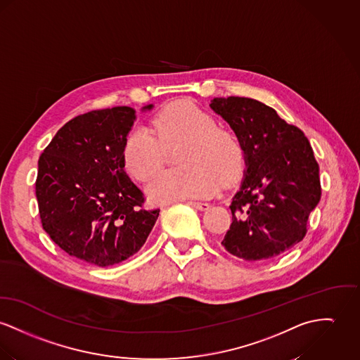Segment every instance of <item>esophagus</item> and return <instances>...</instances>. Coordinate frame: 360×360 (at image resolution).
Masks as SVG:
<instances>
[{"label": "esophagus", "mask_w": 360, "mask_h": 360, "mask_svg": "<svg viewBox=\"0 0 360 360\" xmlns=\"http://www.w3.org/2000/svg\"><path fill=\"white\" fill-rule=\"evenodd\" d=\"M191 207H193L198 211H207L210 208V204L208 202H201V201H189L188 202Z\"/></svg>", "instance_id": "1"}]
</instances>
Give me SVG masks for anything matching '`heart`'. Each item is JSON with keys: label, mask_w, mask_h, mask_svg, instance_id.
I'll list each match as a JSON object with an SVG mask.
<instances>
[{"label": "heart", "mask_w": 360, "mask_h": 360, "mask_svg": "<svg viewBox=\"0 0 360 360\" xmlns=\"http://www.w3.org/2000/svg\"><path fill=\"white\" fill-rule=\"evenodd\" d=\"M185 141L176 162L181 168L158 174L146 193L153 204L198 198L214 194L224 182L236 179L244 165L240 139L218 127L217 119L192 101L181 100L167 105L152 119V130L134 127L123 143L127 172L145 182L163 165L165 146Z\"/></svg>", "instance_id": "1"}]
</instances>
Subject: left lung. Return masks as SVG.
<instances>
[{
  "mask_svg": "<svg viewBox=\"0 0 360 360\" xmlns=\"http://www.w3.org/2000/svg\"><path fill=\"white\" fill-rule=\"evenodd\" d=\"M210 107L240 139L247 167L221 245L248 262L276 257L304 238L308 217L321 200L309 141L257 100L217 97Z\"/></svg>",
  "mask_w": 360,
  "mask_h": 360,
  "instance_id": "1",
  "label": "left lung"
}]
</instances>
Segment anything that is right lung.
Wrapping results in <instances>:
<instances>
[{"mask_svg": "<svg viewBox=\"0 0 360 360\" xmlns=\"http://www.w3.org/2000/svg\"><path fill=\"white\" fill-rule=\"evenodd\" d=\"M134 122L130 107L79 115L38 160L35 194L44 230L70 256L97 267L137 253L160 212L142 207L143 193L124 171L123 143Z\"/></svg>", "mask_w": 360, "mask_h": 360, "instance_id": "obj_1", "label": "right lung"}]
</instances>
